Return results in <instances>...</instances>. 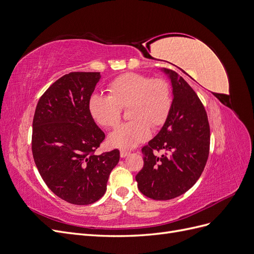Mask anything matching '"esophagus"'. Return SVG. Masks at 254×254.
<instances>
[{
	"mask_svg": "<svg viewBox=\"0 0 254 254\" xmlns=\"http://www.w3.org/2000/svg\"><path fill=\"white\" fill-rule=\"evenodd\" d=\"M120 155H121V158H126L130 155V151L129 150H126V149H122L120 151Z\"/></svg>",
	"mask_w": 254,
	"mask_h": 254,
	"instance_id": "1",
	"label": "esophagus"
}]
</instances>
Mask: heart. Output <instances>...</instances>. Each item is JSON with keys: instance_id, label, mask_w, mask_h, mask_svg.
Wrapping results in <instances>:
<instances>
[{"instance_id": "obj_1", "label": "heart", "mask_w": 254, "mask_h": 254, "mask_svg": "<svg viewBox=\"0 0 254 254\" xmlns=\"http://www.w3.org/2000/svg\"><path fill=\"white\" fill-rule=\"evenodd\" d=\"M109 95L93 94L89 110L96 123L107 128L117 126L122 109L129 107L132 120L119 126L108 135V143L118 148H133L148 139L150 127L162 126L171 110L172 92L168 83L139 73H126L109 84Z\"/></svg>"}]
</instances>
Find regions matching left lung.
<instances>
[{
	"instance_id": "8db88e82",
	"label": "left lung",
	"mask_w": 254,
	"mask_h": 254,
	"mask_svg": "<svg viewBox=\"0 0 254 254\" xmlns=\"http://www.w3.org/2000/svg\"><path fill=\"white\" fill-rule=\"evenodd\" d=\"M172 84L170 113L159 133L143 147L144 166L135 176L140 191L170 200L188 191L201 176L210 150V125L200 99L178 73L161 68ZM153 149L167 154L160 157Z\"/></svg>"
}]
</instances>
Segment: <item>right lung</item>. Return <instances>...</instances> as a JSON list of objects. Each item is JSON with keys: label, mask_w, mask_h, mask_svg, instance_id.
<instances>
[{"label": "right lung", "mask_w": 254, "mask_h": 254, "mask_svg": "<svg viewBox=\"0 0 254 254\" xmlns=\"http://www.w3.org/2000/svg\"><path fill=\"white\" fill-rule=\"evenodd\" d=\"M98 72H72L54 82L37 104L32 150L43 181L66 202L91 204L107 190L120 160L114 149L94 155L105 139L89 110Z\"/></svg>", "instance_id": "right-lung-1"}]
</instances>
